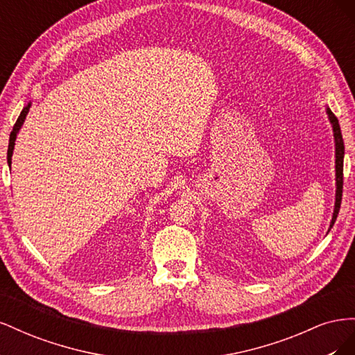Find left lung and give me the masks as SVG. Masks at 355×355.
<instances>
[{
	"label": "left lung",
	"mask_w": 355,
	"mask_h": 355,
	"mask_svg": "<svg viewBox=\"0 0 355 355\" xmlns=\"http://www.w3.org/2000/svg\"><path fill=\"white\" fill-rule=\"evenodd\" d=\"M330 123L333 127V136H335V144H336V202H335V211H333V218L330 222V228L333 227V223L336 222L338 213L340 209V201H342V188H343V139L340 133V127L338 118L335 116L330 110H327Z\"/></svg>",
	"instance_id": "1"
}]
</instances>
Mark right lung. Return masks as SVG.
Instances as JSON below:
<instances>
[{
	"mask_svg": "<svg viewBox=\"0 0 355 355\" xmlns=\"http://www.w3.org/2000/svg\"><path fill=\"white\" fill-rule=\"evenodd\" d=\"M29 106H31V103H29L28 106H25V108L22 110V112H20V115H19V118H17L16 124L13 125V130H12V133H10L8 149H7V163H8V166H12V155H13V149H15L16 135H17V132L20 130V127H22V124H24V121H25L26 114H28V111H29Z\"/></svg>",
	"mask_w": 355,
	"mask_h": 355,
	"instance_id": "add662e5",
	"label": "right lung"
}]
</instances>
